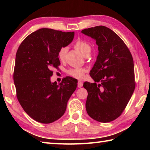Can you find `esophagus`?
<instances>
[{
    "mask_svg": "<svg viewBox=\"0 0 150 150\" xmlns=\"http://www.w3.org/2000/svg\"><path fill=\"white\" fill-rule=\"evenodd\" d=\"M83 83L81 82V81H78L77 82V86H78V87L79 88H81V87H83Z\"/></svg>",
    "mask_w": 150,
    "mask_h": 150,
    "instance_id": "34e87169",
    "label": "esophagus"
}]
</instances>
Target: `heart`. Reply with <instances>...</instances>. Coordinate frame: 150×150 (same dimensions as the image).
<instances>
[{
    "instance_id": "obj_1",
    "label": "heart",
    "mask_w": 150,
    "mask_h": 150,
    "mask_svg": "<svg viewBox=\"0 0 150 150\" xmlns=\"http://www.w3.org/2000/svg\"><path fill=\"white\" fill-rule=\"evenodd\" d=\"M74 47L76 50H77L83 56L87 57L90 55L91 52V46L88 43L86 42L83 40H79L74 44ZM67 48L63 46L58 51L57 57L60 61H63L65 57L66 53H67ZM87 71L85 68H74L71 69L67 71L68 75L71 77H74L77 79H82L84 77L85 73Z\"/></svg>"
}]
</instances>
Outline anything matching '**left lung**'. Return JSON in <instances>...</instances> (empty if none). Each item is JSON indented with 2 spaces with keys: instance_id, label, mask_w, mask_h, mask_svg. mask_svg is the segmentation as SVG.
I'll use <instances>...</instances> for the list:
<instances>
[{
  "instance_id": "8db88e82",
  "label": "left lung",
  "mask_w": 150,
  "mask_h": 150,
  "mask_svg": "<svg viewBox=\"0 0 150 150\" xmlns=\"http://www.w3.org/2000/svg\"><path fill=\"white\" fill-rule=\"evenodd\" d=\"M81 32L95 39L98 49L90 73L95 83L83 84L88 92L86 110L94 120L109 122L121 115L135 89L132 55L123 40L107 27Z\"/></svg>"
}]
</instances>
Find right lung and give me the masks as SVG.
<instances>
[{
	"label": "right lung",
	"mask_w": 150,
	"mask_h": 150,
	"mask_svg": "<svg viewBox=\"0 0 150 150\" xmlns=\"http://www.w3.org/2000/svg\"><path fill=\"white\" fill-rule=\"evenodd\" d=\"M73 38L74 32L41 28L28 35L17 50L13 75L17 98L38 122L50 124L62 117L77 88V80L70 77L59 85L50 81L52 69L60 65L58 51Z\"/></svg>",
	"instance_id": "1"
}]
</instances>
